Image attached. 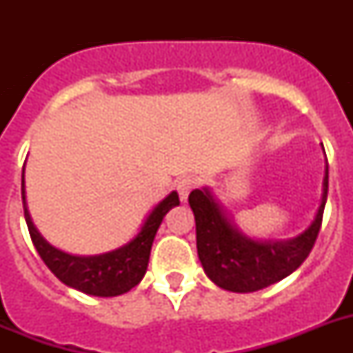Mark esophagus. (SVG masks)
Returning a JSON list of instances; mask_svg holds the SVG:
<instances>
[{"instance_id":"1","label":"esophagus","mask_w":353,"mask_h":353,"mask_svg":"<svg viewBox=\"0 0 353 353\" xmlns=\"http://www.w3.org/2000/svg\"><path fill=\"white\" fill-rule=\"evenodd\" d=\"M194 187H196V180L192 179V176H183V179H180L179 183H176V191H179L180 199H182V201H187L189 192H191Z\"/></svg>"}]
</instances>
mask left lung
<instances>
[{"label":"left lung","instance_id":"left-lung-1","mask_svg":"<svg viewBox=\"0 0 353 353\" xmlns=\"http://www.w3.org/2000/svg\"><path fill=\"white\" fill-rule=\"evenodd\" d=\"M329 191V166L323 179L322 203L307 230L290 240H252L228 219L210 189H194L189 205L194 212L196 245L205 274L219 288L249 293L267 288L297 270L310 256L322 226Z\"/></svg>","mask_w":353,"mask_h":353}]
</instances>
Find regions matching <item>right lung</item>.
<instances>
[{
	"label": "right lung",
	"instance_id": "right-lung-1",
	"mask_svg": "<svg viewBox=\"0 0 353 353\" xmlns=\"http://www.w3.org/2000/svg\"><path fill=\"white\" fill-rule=\"evenodd\" d=\"M21 191H23L24 219L30 230L31 242L43 263L48 265L49 270L61 283L95 297H117L139 285L148 267L152 244L164 215L173 207L180 205L179 194L173 191L150 212L138 235L125 245L95 256H74L49 244L31 221L26 205V191H24V170Z\"/></svg>",
	"mask_w": 353,
	"mask_h": 353
}]
</instances>
